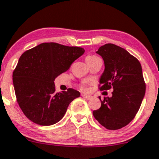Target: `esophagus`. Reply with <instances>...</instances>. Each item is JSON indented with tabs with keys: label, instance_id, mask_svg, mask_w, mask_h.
<instances>
[{
	"label": "esophagus",
	"instance_id": "1",
	"mask_svg": "<svg viewBox=\"0 0 159 159\" xmlns=\"http://www.w3.org/2000/svg\"><path fill=\"white\" fill-rule=\"evenodd\" d=\"M82 96L84 98H85V99H87V100H90V99L93 98V96H91V95H87V94H82Z\"/></svg>",
	"mask_w": 159,
	"mask_h": 159
}]
</instances>
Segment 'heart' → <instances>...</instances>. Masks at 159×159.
<instances>
[{
    "mask_svg": "<svg viewBox=\"0 0 159 159\" xmlns=\"http://www.w3.org/2000/svg\"><path fill=\"white\" fill-rule=\"evenodd\" d=\"M94 58H96V56H88V57L86 58V59H94Z\"/></svg>",
    "mask_w": 159,
    "mask_h": 159,
    "instance_id": "1",
    "label": "heart"
}]
</instances>
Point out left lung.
<instances>
[{"label":"left lung","mask_w":159,"mask_h":159,"mask_svg":"<svg viewBox=\"0 0 159 159\" xmlns=\"http://www.w3.org/2000/svg\"><path fill=\"white\" fill-rule=\"evenodd\" d=\"M96 53L104 62L99 81L100 90L111 87L114 90L112 96L104 98L100 109L93 111V116L107 129H119L134 118L144 97L141 65L129 52L113 44L101 46Z\"/></svg>","instance_id":"1"}]
</instances>
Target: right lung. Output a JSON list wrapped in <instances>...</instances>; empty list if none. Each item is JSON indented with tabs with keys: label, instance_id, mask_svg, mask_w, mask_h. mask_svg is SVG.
<instances>
[{
	"label": "right lung",
	"instance_id": "add662e5",
	"mask_svg": "<svg viewBox=\"0 0 159 159\" xmlns=\"http://www.w3.org/2000/svg\"><path fill=\"white\" fill-rule=\"evenodd\" d=\"M84 48L57 43H42L25 52L13 72L16 99L33 122L52 125L63 118L68 106L79 97L73 89L56 93L55 79L82 56Z\"/></svg>",
	"mask_w": 159,
	"mask_h": 159
}]
</instances>
